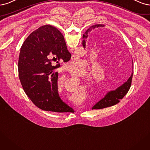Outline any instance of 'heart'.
<instances>
[{"mask_svg": "<svg viewBox=\"0 0 150 150\" xmlns=\"http://www.w3.org/2000/svg\"><path fill=\"white\" fill-rule=\"evenodd\" d=\"M80 66H81V69H80ZM84 66V63L83 62H79L78 63H76V64L75 65V66H74L73 68H71L70 70H69V72L70 73L74 76H80L81 75V74H83V67ZM82 70L81 71V70Z\"/></svg>", "mask_w": 150, "mask_h": 150, "instance_id": "heart-1", "label": "heart"}]
</instances>
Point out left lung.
Wrapping results in <instances>:
<instances>
[{
  "instance_id": "left-lung-1",
  "label": "left lung",
  "mask_w": 150,
  "mask_h": 150,
  "mask_svg": "<svg viewBox=\"0 0 150 150\" xmlns=\"http://www.w3.org/2000/svg\"><path fill=\"white\" fill-rule=\"evenodd\" d=\"M101 25H100V24L99 25L98 24V25H95L89 28L85 32V35H84L85 38H86L88 37L87 35L88 32H91L92 28H95V27H101ZM85 43L86 42L84 39L83 42H82V44H83V46L84 48H85V46H86ZM132 77H133V71L131 76H129L128 80L125 82V83L120 86L119 87H118L116 90L108 91V92L106 94V95L102 99H101L93 106L92 107V109H95V110L103 109L105 108L112 107V106L115 105L116 104L120 102V100H122L125 96V95L128 93L130 86H131Z\"/></svg>"
}]
</instances>
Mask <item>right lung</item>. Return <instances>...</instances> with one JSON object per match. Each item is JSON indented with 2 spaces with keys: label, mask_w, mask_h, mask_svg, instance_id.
<instances>
[{
  "label": "right lung",
  "mask_w": 150,
  "mask_h": 150,
  "mask_svg": "<svg viewBox=\"0 0 150 150\" xmlns=\"http://www.w3.org/2000/svg\"><path fill=\"white\" fill-rule=\"evenodd\" d=\"M64 37L57 28L43 25L32 32L22 44L18 70L23 89L35 106L58 113L74 112L58 93L59 62L70 60ZM57 63L55 66L52 64Z\"/></svg>",
  "instance_id": "add662e5"
}]
</instances>
